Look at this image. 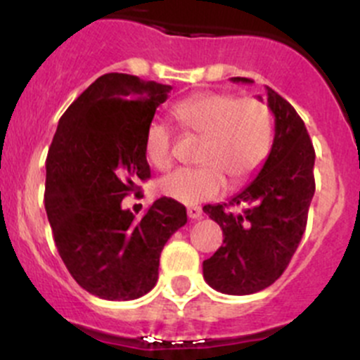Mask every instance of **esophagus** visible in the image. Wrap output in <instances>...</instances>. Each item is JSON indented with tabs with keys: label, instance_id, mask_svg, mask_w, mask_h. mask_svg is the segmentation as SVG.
I'll return each mask as SVG.
<instances>
[{
	"label": "esophagus",
	"instance_id": "34e87169",
	"mask_svg": "<svg viewBox=\"0 0 360 360\" xmlns=\"http://www.w3.org/2000/svg\"><path fill=\"white\" fill-rule=\"evenodd\" d=\"M188 216H190V219H200L202 217V209L200 207H188Z\"/></svg>",
	"mask_w": 360,
	"mask_h": 360
}]
</instances>
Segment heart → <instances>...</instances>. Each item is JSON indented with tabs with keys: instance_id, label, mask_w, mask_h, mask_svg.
Returning <instances> with one entry per match:
<instances>
[{
	"instance_id": "b5f03b06",
	"label": "heart",
	"mask_w": 360,
	"mask_h": 360,
	"mask_svg": "<svg viewBox=\"0 0 360 360\" xmlns=\"http://www.w3.org/2000/svg\"><path fill=\"white\" fill-rule=\"evenodd\" d=\"M174 116L203 137L202 167L177 169L158 183L160 193L181 203H200L223 193L226 179L242 184L263 165L271 148V115L256 97L238 99L226 92H202L174 106ZM174 132L163 120H151L144 151L157 169L172 162Z\"/></svg>"
}]
</instances>
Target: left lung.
I'll use <instances>...</instances> for the list:
<instances>
[{
	"instance_id": "1",
	"label": "left lung",
	"mask_w": 360,
	"mask_h": 360,
	"mask_svg": "<svg viewBox=\"0 0 360 360\" xmlns=\"http://www.w3.org/2000/svg\"><path fill=\"white\" fill-rule=\"evenodd\" d=\"M266 94L275 137L263 169L228 203L203 207L224 237L203 261V278L216 291L233 296L263 291L284 274L304 233L315 193V150L307 127L284 97L270 86ZM231 206H242L243 212L233 213Z\"/></svg>"
}]
</instances>
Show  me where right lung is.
I'll use <instances>...</instances> for the list:
<instances>
[{
	"label": "right lung",
	"instance_id": "right-lung-1",
	"mask_svg": "<svg viewBox=\"0 0 360 360\" xmlns=\"http://www.w3.org/2000/svg\"><path fill=\"white\" fill-rule=\"evenodd\" d=\"M170 90L108 72L60 116L50 144L45 209L56 248L72 278L103 300L150 292L163 245L188 221L186 207L167 197L143 219L122 209L137 181L151 177L144 134Z\"/></svg>",
	"mask_w": 360,
	"mask_h": 360
}]
</instances>
